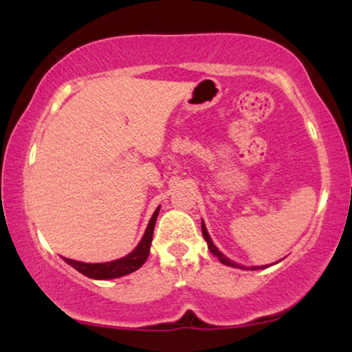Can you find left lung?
<instances>
[{
  "label": "left lung",
  "mask_w": 352,
  "mask_h": 352,
  "mask_svg": "<svg viewBox=\"0 0 352 352\" xmlns=\"http://www.w3.org/2000/svg\"><path fill=\"white\" fill-rule=\"evenodd\" d=\"M201 234H204V237H205V240H206V243H208V248H210V252H211V253H213V254H214V256H216V258H218L221 263H223V264H228V266H232V267H242V266H239V264H235V263H232V261H229V259H228V258H226V256H224V254H223V253H221V252H219V250L214 247V245H213V242H211V239H210V235H208V232H206V228H205V224H204V223H201ZM263 267H264V266H263ZM253 269H254V267H253Z\"/></svg>",
  "instance_id": "left-lung-1"
}]
</instances>
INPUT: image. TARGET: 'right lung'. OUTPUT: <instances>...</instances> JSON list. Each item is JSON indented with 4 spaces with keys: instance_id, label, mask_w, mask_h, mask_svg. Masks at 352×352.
Instances as JSON below:
<instances>
[{
    "instance_id": "1",
    "label": "right lung",
    "mask_w": 352,
    "mask_h": 352,
    "mask_svg": "<svg viewBox=\"0 0 352 352\" xmlns=\"http://www.w3.org/2000/svg\"><path fill=\"white\" fill-rule=\"evenodd\" d=\"M158 210L160 206L155 210L153 213L151 223L147 226L146 234L136 248L133 250L131 253L126 254L124 258H120L117 261H110V263H100V264H88V263H80V261H74V259L64 258L65 263H69L72 267H75L76 271L83 274V276L89 277V278H98V280H107V278H117L122 276H126V274H131L142 266L146 263V259L148 256V252H151V243H152V237H153V228H155V221L158 216Z\"/></svg>"
}]
</instances>
